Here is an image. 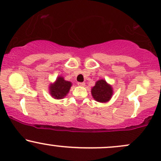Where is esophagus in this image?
<instances>
[{
	"mask_svg": "<svg viewBox=\"0 0 161 161\" xmlns=\"http://www.w3.org/2000/svg\"><path fill=\"white\" fill-rule=\"evenodd\" d=\"M77 85L80 86H85V83L84 82H78L77 83Z\"/></svg>",
	"mask_w": 161,
	"mask_h": 161,
	"instance_id": "34e87169",
	"label": "esophagus"
}]
</instances>
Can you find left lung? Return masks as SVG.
I'll use <instances>...</instances> for the list:
<instances>
[{
  "instance_id": "8db88e82",
  "label": "left lung",
  "mask_w": 161,
  "mask_h": 161,
  "mask_svg": "<svg viewBox=\"0 0 161 161\" xmlns=\"http://www.w3.org/2000/svg\"><path fill=\"white\" fill-rule=\"evenodd\" d=\"M91 93L96 101L99 103H107L112 96L113 89L106 81L101 79L96 81V85L92 88Z\"/></svg>"
}]
</instances>
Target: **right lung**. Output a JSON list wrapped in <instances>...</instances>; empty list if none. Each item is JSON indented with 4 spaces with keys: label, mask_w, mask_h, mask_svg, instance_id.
<instances>
[{
    "label": "right lung",
    "mask_w": 161,
    "mask_h": 161,
    "mask_svg": "<svg viewBox=\"0 0 161 161\" xmlns=\"http://www.w3.org/2000/svg\"><path fill=\"white\" fill-rule=\"evenodd\" d=\"M71 86V82L67 81L63 77H58L54 84H51L49 90L50 93L56 99H63L69 93Z\"/></svg>",
    "instance_id": "add662e5"
}]
</instances>
